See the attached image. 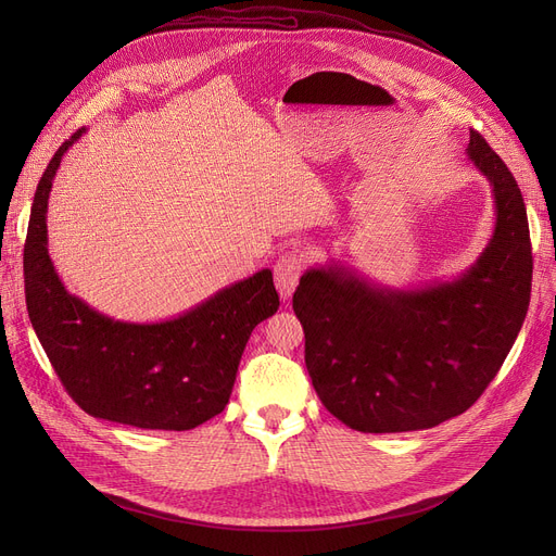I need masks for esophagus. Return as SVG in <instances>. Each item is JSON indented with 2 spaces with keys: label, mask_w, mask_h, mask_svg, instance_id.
<instances>
[{
  "label": "esophagus",
  "mask_w": 556,
  "mask_h": 556,
  "mask_svg": "<svg viewBox=\"0 0 556 556\" xmlns=\"http://www.w3.org/2000/svg\"><path fill=\"white\" fill-rule=\"evenodd\" d=\"M302 270H304V254L300 252H286L277 258L275 263V283H277V290L279 295L283 300H288L290 295L295 293V288L300 283V277H302Z\"/></svg>",
  "instance_id": "34e87169"
}]
</instances>
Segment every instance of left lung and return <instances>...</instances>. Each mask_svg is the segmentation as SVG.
Segmentation results:
<instances>
[{
	"instance_id": "1",
	"label": "left lung",
	"mask_w": 556,
	"mask_h": 556,
	"mask_svg": "<svg viewBox=\"0 0 556 556\" xmlns=\"http://www.w3.org/2000/svg\"><path fill=\"white\" fill-rule=\"evenodd\" d=\"M469 160L491 185L495 225L462 275L388 288L329 261L293 295L306 369L327 410L361 432L426 430L480 399L528 315L532 245L528 212L505 162L471 130Z\"/></svg>"
}]
</instances>
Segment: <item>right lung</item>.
Listing matches in <instances>:
<instances>
[{
	"mask_svg": "<svg viewBox=\"0 0 556 556\" xmlns=\"http://www.w3.org/2000/svg\"><path fill=\"white\" fill-rule=\"evenodd\" d=\"M38 182L24 245L26 308L65 390L97 419L143 430H191L229 401L250 333L277 313L273 273L263 268L162 323H124L67 293L49 256L47 207L63 155Z\"/></svg>",
	"mask_w": 556,
	"mask_h": 556,
	"instance_id": "right-lung-1",
	"label": "right lung"
}]
</instances>
